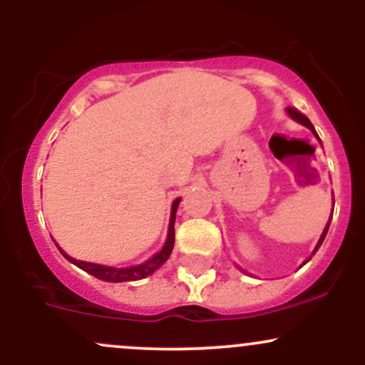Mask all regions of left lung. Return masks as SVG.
<instances>
[{
	"label": "left lung",
	"mask_w": 365,
	"mask_h": 365,
	"mask_svg": "<svg viewBox=\"0 0 365 365\" xmlns=\"http://www.w3.org/2000/svg\"><path fill=\"white\" fill-rule=\"evenodd\" d=\"M287 111H288V115H290L293 120H297V121H299V123H302V125H305V127H307V128H311V130H312V133H314V135H316V137H317V139H319V135H317V133H316V130H314V125L311 123V121H309V118H307V116H305V115H302V113H300V111H297V110H295V108H288V110H287ZM319 142H321V140H319ZM329 223H331V220L328 221V225H326L324 232H322V235H321V238H319V242H317V245H316V249H314V252H312V255L317 252V249H319V247H321V244H322V240H324L326 233H328ZM309 259H311V257H309ZM309 259H307V261H309ZM307 261H305V262H307ZM305 262H304V264H305Z\"/></svg>",
	"instance_id": "8db88e82"
}]
</instances>
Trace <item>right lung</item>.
<instances>
[{
  "label": "right lung",
  "instance_id": "right-lung-1",
  "mask_svg": "<svg viewBox=\"0 0 365 365\" xmlns=\"http://www.w3.org/2000/svg\"><path fill=\"white\" fill-rule=\"evenodd\" d=\"M180 199H175L173 206H171V216H170V226H168V238H166V244L159 252L150 257L149 261L144 264H139V266H130V267H110V266H101V264L94 262H86V261H77V259L70 257L68 254H65L60 249V252L68 259L70 262L78 266L81 269L86 271L94 276V278L103 279V282H111V283H121V282H135V279H142L145 276L153 274L154 271L158 269L159 266H163L166 261H168L171 250H173L175 245V215H177Z\"/></svg>",
  "mask_w": 365,
  "mask_h": 365
}]
</instances>
